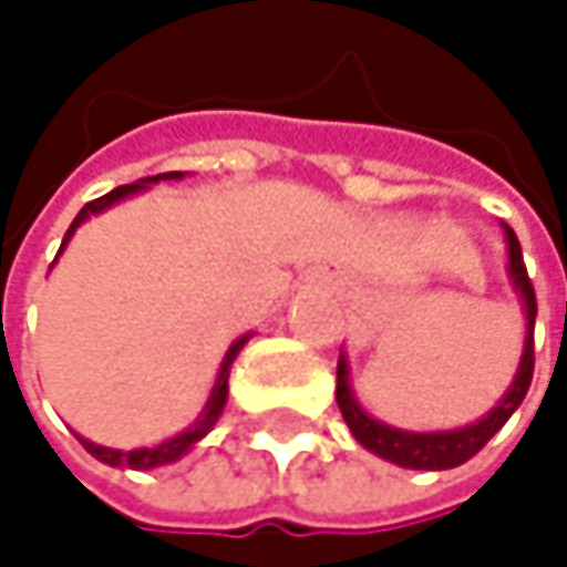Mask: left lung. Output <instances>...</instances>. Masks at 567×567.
<instances>
[{"instance_id":"left-lung-1","label":"left lung","mask_w":567,"mask_h":567,"mask_svg":"<svg viewBox=\"0 0 567 567\" xmlns=\"http://www.w3.org/2000/svg\"><path fill=\"white\" fill-rule=\"evenodd\" d=\"M506 229V246H509V279L512 288L518 291L522 298V311H525V344H522V361H518V371L512 378L509 391L503 394V400L476 423H466V426H456V430H433V433H413V430H396L388 426L381 420H374L351 391V371H348V358L341 351L338 358V406H341V416L344 423L351 426L354 440L371 450L374 456L396 463L403 470H453V466H463L466 460H473L509 420L512 413L518 410V403L528 394V384H532V368H535V351H532V331H535V288L528 282V272H525V262H522V246L515 239L509 226Z\"/></svg>"}]
</instances>
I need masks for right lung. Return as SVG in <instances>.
I'll return each instance as SVG.
<instances>
[{"instance_id":"right-lung-1","label":"right lung","mask_w":567,"mask_h":567,"mask_svg":"<svg viewBox=\"0 0 567 567\" xmlns=\"http://www.w3.org/2000/svg\"><path fill=\"white\" fill-rule=\"evenodd\" d=\"M161 179H183V173H157V176H147V179H137V183H127V186H117V189H111V193H104L101 199H91V203H84V209L74 216V223L68 226V233H64V239H61V249H58V256L64 252V246L71 243V236H74V229L84 223V219H91V216H97V213H104V209H111L114 203H121V199H127V196H134V193H144V189H151L154 183H161ZM249 341V334H243V338H236L233 344H229V351H226V358H223V364H219V374H216V384H213V391H209V400H206V406L199 410V416L186 426V430H179L176 436L171 440H164V443H157V446H141V450H111V446H101V443H91V440H84V436H78L81 443H84V450L94 456V460H101V463H107V466H127V470H157V466H167V463H176L179 456H186L213 426H216V420H219V413H223V406H226V396H229V368H233V361H236V354L243 351V344Z\"/></svg>"}]
</instances>
